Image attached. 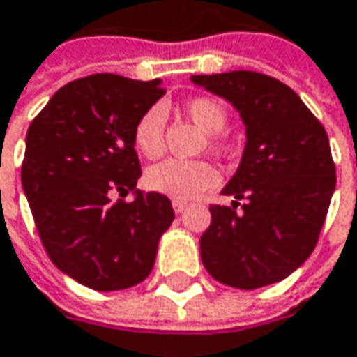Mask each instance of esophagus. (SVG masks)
<instances>
[{
	"instance_id": "1",
	"label": "esophagus",
	"mask_w": 357,
	"mask_h": 357,
	"mask_svg": "<svg viewBox=\"0 0 357 357\" xmlns=\"http://www.w3.org/2000/svg\"><path fill=\"white\" fill-rule=\"evenodd\" d=\"M172 206H174V211L179 214V212L188 211V206H190V204H188V202H183V200H174V202H172Z\"/></svg>"
}]
</instances>
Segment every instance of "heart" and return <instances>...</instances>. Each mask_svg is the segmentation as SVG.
I'll return each instance as SVG.
<instances>
[{"mask_svg":"<svg viewBox=\"0 0 357 357\" xmlns=\"http://www.w3.org/2000/svg\"><path fill=\"white\" fill-rule=\"evenodd\" d=\"M183 112L204 135H208V145L220 146L218 135L229 124V112L218 100L192 98L190 102H185ZM163 130L165 110L161 106H151L135 124V149L146 159H157L163 153ZM145 183L149 190L174 200H192L198 194L214 188L218 183V174L206 161L167 159L146 172Z\"/></svg>","mask_w":357,"mask_h":357,"instance_id":"heart-1","label":"heart"}]
</instances>
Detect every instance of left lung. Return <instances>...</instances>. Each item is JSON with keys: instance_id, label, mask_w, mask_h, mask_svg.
I'll return each instance as SVG.
<instances>
[{"instance_id": "1", "label": "left lung", "mask_w": 357, "mask_h": 357, "mask_svg": "<svg viewBox=\"0 0 357 357\" xmlns=\"http://www.w3.org/2000/svg\"><path fill=\"white\" fill-rule=\"evenodd\" d=\"M227 100L245 124V149L222 188L233 206H211L200 237L208 274L255 290L298 270L312 253L335 190V165L323 124L282 82L255 71L192 75ZM245 199L241 211L238 200Z\"/></svg>"}]
</instances>
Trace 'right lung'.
Instances as JSON below:
<instances>
[{
	"mask_svg": "<svg viewBox=\"0 0 357 357\" xmlns=\"http://www.w3.org/2000/svg\"><path fill=\"white\" fill-rule=\"evenodd\" d=\"M161 82L100 73L63 85L26 135L22 188L50 261L100 292L151 274L161 235L176 218L167 196L135 190L137 120L163 96Z\"/></svg>",
	"mask_w": 357,
	"mask_h": 357,
	"instance_id": "1",
	"label": "right lung"
}]
</instances>
